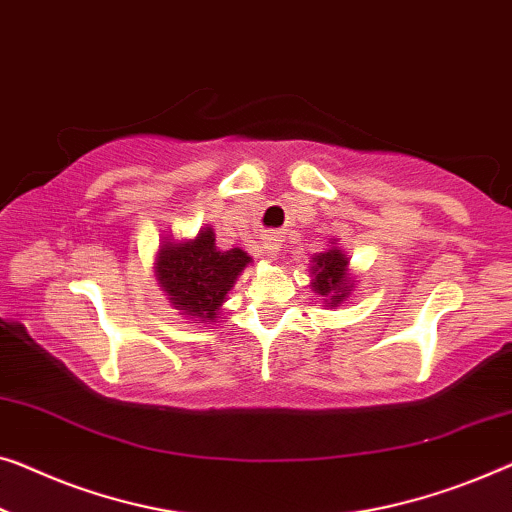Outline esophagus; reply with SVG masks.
<instances>
[{"instance_id": "obj_1", "label": "esophagus", "mask_w": 512, "mask_h": 512, "mask_svg": "<svg viewBox=\"0 0 512 512\" xmlns=\"http://www.w3.org/2000/svg\"><path fill=\"white\" fill-rule=\"evenodd\" d=\"M279 247H281V240H279V235H268V238L263 240V249H265V254H268L270 258L277 256Z\"/></svg>"}]
</instances>
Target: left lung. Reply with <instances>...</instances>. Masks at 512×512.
I'll return each instance as SVG.
<instances>
[{
    "label": "left lung",
    "mask_w": 512,
    "mask_h": 512,
    "mask_svg": "<svg viewBox=\"0 0 512 512\" xmlns=\"http://www.w3.org/2000/svg\"><path fill=\"white\" fill-rule=\"evenodd\" d=\"M311 288L321 295L325 307H339L353 291L348 277V258L339 247H330L323 254H316L311 261Z\"/></svg>",
    "instance_id": "obj_1"
}]
</instances>
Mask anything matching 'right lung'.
Instances as JSON below:
<instances>
[{
    "instance_id": "obj_1",
    "label": "right lung",
    "mask_w": 512,
    "mask_h": 512,
    "mask_svg": "<svg viewBox=\"0 0 512 512\" xmlns=\"http://www.w3.org/2000/svg\"><path fill=\"white\" fill-rule=\"evenodd\" d=\"M249 263L238 247L219 251L214 231L205 226L194 240L161 244L154 272L175 309L189 318L217 321L228 291Z\"/></svg>"
}]
</instances>
